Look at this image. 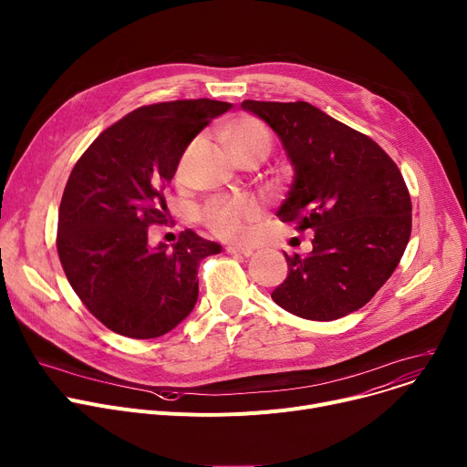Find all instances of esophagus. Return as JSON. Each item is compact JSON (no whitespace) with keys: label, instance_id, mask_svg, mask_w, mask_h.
<instances>
[{"label":"esophagus","instance_id":"obj_1","mask_svg":"<svg viewBox=\"0 0 467 467\" xmlns=\"http://www.w3.org/2000/svg\"><path fill=\"white\" fill-rule=\"evenodd\" d=\"M225 252L231 255H242V257H250L254 254L252 247H247V245H227Z\"/></svg>","mask_w":467,"mask_h":467}]
</instances>
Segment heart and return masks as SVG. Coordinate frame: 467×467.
I'll return each instance as SVG.
<instances>
[{"mask_svg": "<svg viewBox=\"0 0 467 467\" xmlns=\"http://www.w3.org/2000/svg\"><path fill=\"white\" fill-rule=\"evenodd\" d=\"M222 140L233 158L242 153L261 151L268 153L272 148V135L268 128L255 116H236L222 128ZM188 158L183 155L182 165ZM259 215V204L252 197H217L212 199L201 212L204 225L223 240H244L247 223Z\"/></svg>", "mask_w": 467, "mask_h": 467, "instance_id": "1", "label": "heart"}]
</instances>
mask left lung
Wrapping results in <instances>:
<instances>
[{
	"instance_id": "8db88e82",
	"label": "left lung",
	"mask_w": 467,
	"mask_h": 467,
	"mask_svg": "<svg viewBox=\"0 0 467 467\" xmlns=\"http://www.w3.org/2000/svg\"><path fill=\"white\" fill-rule=\"evenodd\" d=\"M265 119L295 167L284 223L314 231L307 257L285 255L289 274L272 300L289 314L332 321L357 312L396 270L411 236V197L387 151L306 101L242 103Z\"/></svg>"
}]
</instances>
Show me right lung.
<instances>
[{
    "label": "right lung",
    "instance_id": "obj_1",
    "mask_svg": "<svg viewBox=\"0 0 467 467\" xmlns=\"http://www.w3.org/2000/svg\"><path fill=\"white\" fill-rule=\"evenodd\" d=\"M229 109L212 99L140 107L73 167L57 213V255L88 312L112 332L160 337L192 314L197 268L222 245L185 229L172 250L150 247L148 227L167 222L163 192L185 148Z\"/></svg>",
    "mask_w": 467,
    "mask_h": 467
}]
</instances>
